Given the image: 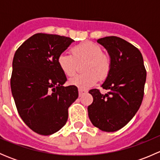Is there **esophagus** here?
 <instances>
[{"label": "esophagus", "mask_w": 160, "mask_h": 160, "mask_svg": "<svg viewBox=\"0 0 160 160\" xmlns=\"http://www.w3.org/2000/svg\"><path fill=\"white\" fill-rule=\"evenodd\" d=\"M78 92H79V96H80V97L83 96L84 93H87V91H85V90H80V89H79Z\"/></svg>", "instance_id": "obj_1"}]
</instances>
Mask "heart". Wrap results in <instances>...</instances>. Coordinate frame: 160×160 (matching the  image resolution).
<instances>
[{
  "label": "heart",
  "mask_w": 160,
  "mask_h": 160,
  "mask_svg": "<svg viewBox=\"0 0 160 160\" xmlns=\"http://www.w3.org/2000/svg\"><path fill=\"white\" fill-rule=\"evenodd\" d=\"M71 54L62 53L58 56L57 62L62 72L67 77L74 75L78 63L86 62L85 73L77 75L69 81L70 85L80 90L93 87L100 79H104L110 72L111 59L103 52L101 46L93 42H84L71 49Z\"/></svg>",
  "instance_id": "obj_1"
}]
</instances>
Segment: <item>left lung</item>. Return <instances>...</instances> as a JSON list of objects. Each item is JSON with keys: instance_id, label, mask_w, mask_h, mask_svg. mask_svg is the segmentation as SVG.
Wrapping results in <instances>:
<instances>
[{"instance_id": "obj_1", "label": "left lung", "mask_w": 160, "mask_h": 160, "mask_svg": "<svg viewBox=\"0 0 160 160\" xmlns=\"http://www.w3.org/2000/svg\"><path fill=\"white\" fill-rule=\"evenodd\" d=\"M111 58L110 72L101 87L89 91L93 101L88 116L93 125L104 132H115L130 122L139 109L144 96L146 70L142 53L135 46L117 36L98 39Z\"/></svg>"}]
</instances>
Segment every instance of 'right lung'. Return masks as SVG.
Here are the masks:
<instances>
[{
  "instance_id": "add662e5",
  "label": "right lung",
  "mask_w": 160,
  "mask_h": 160,
  "mask_svg": "<svg viewBox=\"0 0 160 160\" xmlns=\"http://www.w3.org/2000/svg\"><path fill=\"white\" fill-rule=\"evenodd\" d=\"M74 42L66 36L37 33L16 50L11 88L19 115L36 133L49 135L67 123L69 107L78 98L77 87L62 85L66 75L58 56Z\"/></svg>"
}]
</instances>
